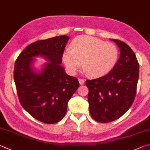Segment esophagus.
<instances>
[{"mask_svg":"<svg viewBox=\"0 0 150 150\" xmlns=\"http://www.w3.org/2000/svg\"><path fill=\"white\" fill-rule=\"evenodd\" d=\"M84 79H79V84H81V85H83V84H84Z\"/></svg>","mask_w":150,"mask_h":150,"instance_id":"1","label":"esophagus"}]
</instances>
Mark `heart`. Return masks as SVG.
Listing matches in <instances>:
<instances>
[{"label": "heart", "mask_w": 150, "mask_h": 150, "mask_svg": "<svg viewBox=\"0 0 150 150\" xmlns=\"http://www.w3.org/2000/svg\"><path fill=\"white\" fill-rule=\"evenodd\" d=\"M119 49L112 42H105L98 38L81 35L75 38L62 54V59L71 72L83 68L91 77L103 76L112 70L117 63Z\"/></svg>", "instance_id": "b5f03b06"}]
</instances>
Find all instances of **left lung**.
<instances>
[{
    "instance_id": "1",
    "label": "left lung",
    "mask_w": 150,
    "mask_h": 150,
    "mask_svg": "<svg viewBox=\"0 0 150 150\" xmlns=\"http://www.w3.org/2000/svg\"><path fill=\"white\" fill-rule=\"evenodd\" d=\"M120 57L115 67L103 77L86 81L90 113L95 121L109 122L124 115L132 105L137 92L139 64L134 52L117 39Z\"/></svg>"
}]
</instances>
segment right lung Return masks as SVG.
I'll list each match as a JSON object with an SVG mask.
<instances>
[{
	"label": "right lung",
	"mask_w": 150,
	"mask_h": 150,
	"mask_svg": "<svg viewBox=\"0 0 150 150\" xmlns=\"http://www.w3.org/2000/svg\"><path fill=\"white\" fill-rule=\"evenodd\" d=\"M67 35L38 40L27 47L14 65L13 78L21 105L40 122L53 124L64 118L67 102L79 86L78 79L67 75L61 66ZM48 62L40 72L32 67L33 58Z\"/></svg>",
	"instance_id": "1"
}]
</instances>
